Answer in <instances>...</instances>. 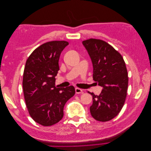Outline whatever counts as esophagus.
<instances>
[{
	"label": "esophagus",
	"instance_id": "esophagus-1",
	"mask_svg": "<svg viewBox=\"0 0 151 151\" xmlns=\"http://www.w3.org/2000/svg\"><path fill=\"white\" fill-rule=\"evenodd\" d=\"M75 90H76V94H81V93H83V89H81L80 88H76Z\"/></svg>",
	"mask_w": 151,
	"mask_h": 151
}]
</instances>
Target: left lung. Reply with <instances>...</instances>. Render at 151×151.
Listing matches in <instances>:
<instances>
[{
	"mask_svg": "<svg viewBox=\"0 0 151 151\" xmlns=\"http://www.w3.org/2000/svg\"><path fill=\"white\" fill-rule=\"evenodd\" d=\"M83 44L88 51L93 67V80L103 87L99 95L93 96L90 112L99 122L111 120L124 105L129 77L121 54L104 41L91 38Z\"/></svg>",
	"mask_w": 151,
	"mask_h": 151,
	"instance_id": "obj_1",
	"label": "left lung"
}]
</instances>
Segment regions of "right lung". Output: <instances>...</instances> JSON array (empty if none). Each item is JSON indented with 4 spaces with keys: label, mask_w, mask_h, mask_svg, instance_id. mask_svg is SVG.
Returning <instances> with one entry per match:
<instances>
[{
    "label": "right lung",
    "mask_w": 151,
    "mask_h": 151,
    "mask_svg": "<svg viewBox=\"0 0 151 151\" xmlns=\"http://www.w3.org/2000/svg\"><path fill=\"white\" fill-rule=\"evenodd\" d=\"M68 45L65 41L45 43L36 48L26 62L22 88L26 107L34 121L43 126L62 120L63 107L76 93L72 86L55 87L59 58Z\"/></svg>",
    "instance_id": "1"
}]
</instances>
